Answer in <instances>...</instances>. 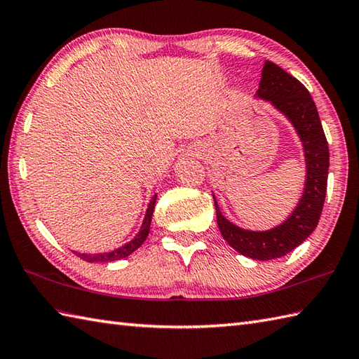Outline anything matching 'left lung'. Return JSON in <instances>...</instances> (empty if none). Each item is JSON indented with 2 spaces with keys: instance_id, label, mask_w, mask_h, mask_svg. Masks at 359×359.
<instances>
[{
  "instance_id": "1",
  "label": "left lung",
  "mask_w": 359,
  "mask_h": 359,
  "mask_svg": "<svg viewBox=\"0 0 359 359\" xmlns=\"http://www.w3.org/2000/svg\"><path fill=\"white\" fill-rule=\"evenodd\" d=\"M257 97L272 102L297 129L307 167L304 192L290 217L266 232H253L232 224L222 217L215 196L213 201L219 232L229 245L244 257L267 261L287 255L316 229L327 192L329 144L315 102L304 84L272 61L264 62Z\"/></svg>"
}]
</instances>
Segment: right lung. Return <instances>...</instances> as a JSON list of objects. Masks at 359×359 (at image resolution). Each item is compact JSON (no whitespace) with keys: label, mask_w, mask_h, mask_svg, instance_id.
I'll list each match as a JSON object with an SVG mask.
<instances>
[{"label":"right lung","mask_w":359,"mask_h":359,"mask_svg":"<svg viewBox=\"0 0 359 359\" xmlns=\"http://www.w3.org/2000/svg\"><path fill=\"white\" fill-rule=\"evenodd\" d=\"M155 203H156V195H154L152 200H150L149 207H147V212H146V217H144V221H142V226L140 229L138 235L135 236L132 241L124 244L123 247H119V249H116L114 252L97 253V255H87V253H78V252H75L76 257H79V258L87 261V262H110V261H118V259H123L126 257H129L130 253H133L142 243L146 241V238L149 235V230H150V222H152V215H154V209H155Z\"/></svg>","instance_id":"1"}]
</instances>
